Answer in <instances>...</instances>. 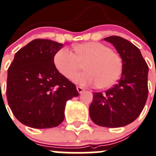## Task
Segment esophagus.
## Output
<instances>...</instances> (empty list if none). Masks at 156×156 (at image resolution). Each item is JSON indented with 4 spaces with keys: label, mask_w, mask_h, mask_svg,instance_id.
I'll use <instances>...</instances> for the list:
<instances>
[{
    "label": "esophagus",
    "mask_w": 156,
    "mask_h": 156,
    "mask_svg": "<svg viewBox=\"0 0 156 156\" xmlns=\"http://www.w3.org/2000/svg\"><path fill=\"white\" fill-rule=\"evenodd\" d=\"M77 90H78V93H79V94H81V93L83 92V91H84V88H82V87H80V86H77Z\"/></svg>",
    "instance_id": "esophagus-1"
}]
</instances>
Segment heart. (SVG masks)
<instances>
[{
	"label": "heart",
	"mask_w": 156,
	"mask_h": 156,
	"mask_svg": "<svg viewBox=\"0 0 156 156\" xmlns=\"http://www.w3.org/2000/svg\"><path fill=\"white\" fill-rule=\"evenodd\" d=\"M75 53L62 48L54 56V65L67 79H71L84 65L86 71L74 78L82 85H94L98 88H108L120 78L122 62L120 57L106 45L99 42H86L74 46Z\"/></svg>",
	"instance_id": "heart-1"
}]
</instances>
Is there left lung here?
<instances>
[{"label": "left lung", "mask_w": 156, "mask_h": 156, "mask_svg": "<svg viewBox=\"0 0 156 156\" xmlns=\"http://www.w3.org/2000/svg\"><path fill=\"white\" fill-rule=\"evenodd\" d=\"M112 44L122 60L120 79L105 92L93 93L89 106L94 123L107 128L123 127L141 114L148 98V67L140 50L119 36L104 38Z\"/></svg>", "instance_id": "obj_1"}]
</instances>
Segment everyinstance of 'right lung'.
Returning <instances> with one entry per match:
<instances>
[{
	"instance_id": "obj_1",
	"label": "right lung",
	"mask_w": 156,
	"mask_h": 156,
	"mask_svg": "<svg viewBox=\"0 0 156 156\" xmlns=\"http://www.w3.org/2000/svg\"><path fill=\"white\" fill-rule=\"evenodd\" d=\"M62 46L48 39L33 40L15 54L8 68V105L25 126L34 129L59 126L65 119L67 101L78 95L75 85L54 65V56Z\"/></svg>"
}]
</instances>
